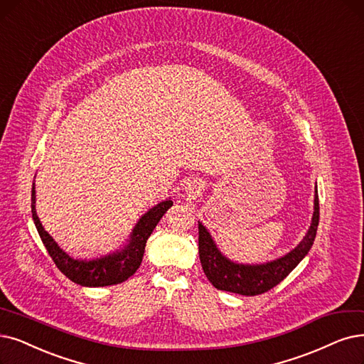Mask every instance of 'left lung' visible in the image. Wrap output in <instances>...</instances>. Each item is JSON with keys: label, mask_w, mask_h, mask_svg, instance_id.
<instances>
[{"label": "left lung", "mask_w": 364, "mask_h": 364, "mask_svg": "<svg viewBox=\"0 0 364 364\" xmlns=\"http://www.w3.org/2000/svg\"><path fill=\"white\" fill-rule=\"evenodd\" d=\"M318 223L319 203L318 191H315V210L306 236L297 245V248H294L285 257L259 266H243L231 263L230 259H227L218 251L208 230L198 224V255L203 272H205L212 285L218 289H223V291L242 296H258L267 293L269 289L284 281L304 258V255L309 252L316 236Z\"/></svg>", "instance_id": "8db88e82"}]
</instances>
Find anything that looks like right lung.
<instances>
[{
    "instance_id": "1",
    "label": "right lung",
    "mask_w": 364,
    "mask_h": 364,
    "mask_svg": "<svg viewBox=\"0 0 364 364\" xmlns=\"http://www.w3.org/2000/svg\"><path fill=\"white\" fill-rule=\"evenodd\" d=\"M173 201L167 200L159 203L154 209H151L146 215L141 216L139 224L134 227L132 235V240L125 246V248L113 255H107L100 259L92 261H80L73 259L68 257L56 242L48 235V231L43 228L37 212H36V188L33 183L31 190V212L33 220L37 227L38 235L41 237L43 245L53 259L56 267L60 269L70 281L83 287H106L114 285L127 281L129 276H133L139 269L141 258L144 254V246H146L148 237L152 235L154 228L161 220L163 215L171 208Z\"/></svg>"
}]
</instances>
